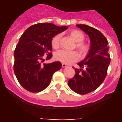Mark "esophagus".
<instances>
[{"instance_id": "esophagus-1", "label": "esophagus", "mask_w": 122, "mask_h": 122, "mask_svg": "<svg viewBox=\"0 0 122 122\" xmlns=\"http://www.w3.org/2000/svg\"><path fill=\"white\" fill-rule=\"evenodd\" d=\"M67 67V65L66 64H62V68H65V67Z\"/></svg>"}]
</instances>
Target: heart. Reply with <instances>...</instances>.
I'll use <instances>...</instances> for the list:
<instances>
[{
  "instance_id": "b5f03b06",
  "label": "heart",
  "mask_w": 122,
  "mask_h": 122,
  "mask_svg": "<svg viewBox=\"0 0 122 122\" xmlns=\"http://www.w3.org/2000/svg\"><path fill=\"white\" fill-rule=\"evenodd\" d=\"M68 35L76 42L74 48H76L79 53L81 57L84 58L88 54L90 50V44L84 41L86 38L84 33L78 29H71L68 32ZM61 34L55 35L52 38L51 44L54 49L58 48L61 39ZM55 60L61 62L63 64H70L78 60V54L76 51H66L61 50L56 52L54 55Z\"/></svg>"
}]
</instances>
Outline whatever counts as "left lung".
<instances>
[{
    "mask_svg": "<svg viewBox=\"0 0 122 122\" xmlns=\"http://www.w3.org/2000/svg\"><path fill=\"white\" fill-rule=\"evenodd\" d=\"M76 25L89 36L91 48L86 58L78 63L80 68H74L76 74L68 84L76 93L86 94L96 90L106 77L110 62L109 42L97 29L86 25Z\"/></svg>",
    "mask_w": 122,
    "mask_h": 122,
    "instance_id": "8db88e82",
    "label": "left lung"
}]
</instances>
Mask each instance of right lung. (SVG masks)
<instances>
[{"instance_id": "obj_1", "label": "right lung", "mask_w": 122, "mask_h": 122, "mask_svg": "<svg viewBox=\"0 0 122 122\" xmlns=\"http://www.w3.org/2000/svg\"><path fill=\"white\" fill-rule=\"evenodd\" d=\"M51 23H39L28 28L20 36L14 51L13 70L19 84L31 93L44 90L50 84L52 75L62 67L59 61L42 64L52 58L51 41L67 29Z\"/></svg>"}]
</instances>
